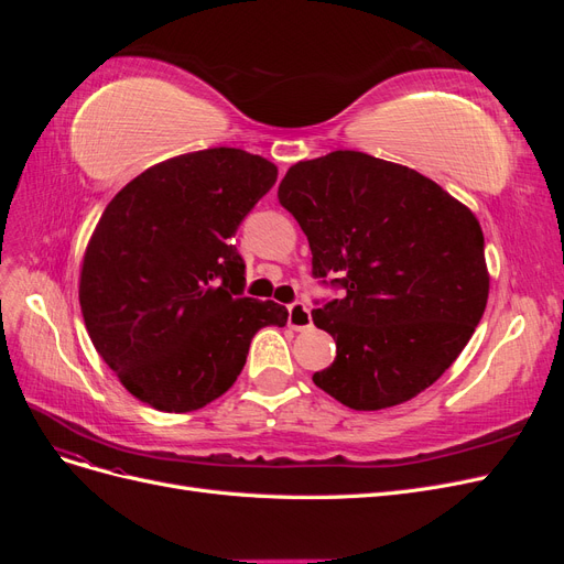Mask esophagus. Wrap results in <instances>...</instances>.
I'll return each mask as SVG.
<instances>
[{
    "label": "esophagus",
    "mask_w": 564,
    "mask_h": 564,
    "mask_svg": "<svg viewBox=\"0 0 564 564\" xmlns=\"http://www.w3.org/2000/svg\"><path fill=\"white\" fill-rule=\"evenodd\" d=\"M286 322H289V327L296 329V332L311 329V327H313V315H311V311H308V305L301 303V301L289 305V317H286Z\"/></svg>",
    "instance_id": "esophagus-1"
}]
</instances>
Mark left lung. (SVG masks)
I'll use <instances>...</instances> for the list:
<instances>
[{
    "label": "left lung",
    "mask_w": 564,
    "mask_h": 564,
    "mask_svg": "<svg viewBox=\"0 0 564 564\" xmlns=\"http://www.w3.org/2000/svg\"><path fill=\"white\" fill-rule=\"evenodd\" d=\"M346 289L313 311L336 340L315 386L357 412L416 398L466 348L489 296L480 220L414 169L355 150L289 166L278 191Z\"/></svg>",
    "instance_id": "obj_1"
}]
</instances>
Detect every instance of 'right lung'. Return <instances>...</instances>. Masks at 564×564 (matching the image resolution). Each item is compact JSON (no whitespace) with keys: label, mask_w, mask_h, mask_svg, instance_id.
Here are the masks:
<instances>
[{"label":"right lung","mask_w":564,"mask_h":564,"mask_svg":"<svg viewBox=\"0 0 564 564\" xmlns=\"http://www.w3.org/2000/svg\"><path fill=\"white\" fill-rule=\"evenodd\" d=\"M278 181L240 148L152 164L106 207L79 270L91 344L135 400L169 414L202 409L237 381L251 338L286 308L242 294L232 237Z\"/></svg>","instance_id":"1"}]
</instances>
